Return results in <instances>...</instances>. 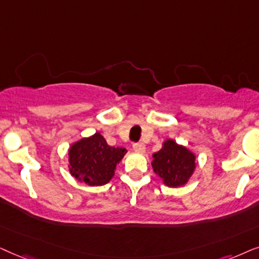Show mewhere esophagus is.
<instances>
[{
  "instance_id": "34e87169",
  "label": "esophagus",
  "mask_w": 259,
  "mask_h": 259,
  "mask_svg": "<svg viewBox=\"0 0 259 259\" xmlns=\"http://www.w3.org/2000/svg\"><path fill=\"white\" fill-rule=\"evenodd\" d=\"M133 148H134V150H135L136 153H139V154H143L144 151H146V146H144V144L141 143V142L133 144Z\"/></svg>"
}]
</instances>
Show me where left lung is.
<instances>
[{
    "mask_svg": "<svg viewBox=\"0 0 259 259\" xmlns=\"http://www.w3.org/2000/svg\"><path fill=\"white\" fill-rule=\"evenodd\" d=\"M154 173L164 186L178 188L185 186L196 168V155L187 147L167 139L151 161Z\"/></svg>",
    "mask_w": 259,
    "mask_h": 259,
    "instance_id": "8db88e82",
    "label": "left lung"
}]
</instances>
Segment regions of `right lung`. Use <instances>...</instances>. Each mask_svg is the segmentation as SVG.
<instances>
[{
  "instance_id": "add662e5",
  "label": "right lung",
  "mask_w": 259,
  "mask_h": 259,
  "mask_svg": "<svg viewBox=\"0 0 259 259\" xmlns=\"http://www.w3.org/2000/svg\"><path fill=\"white\" fill-rule=\"evenodd\" d=\"M126 149L110 147L101 133L75 141L68 148V170L79 182L103 186L115 177Z\"/></svg>"
}]
</instances>
